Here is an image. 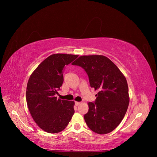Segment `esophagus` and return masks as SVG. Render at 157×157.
<instances>
[{
  "label": "esophagus",
  "mask_w": 157,
  "mask_h": 157,
  "mask_svg": "<svg viewBox=\"0 0 157 157\" xmlns=\"http://www.w3.org/2000/svg\"><path fill=\"white\" fill-rule=\"evenodd\" d=\"M75 104H76V105H79L81 104V102H75Z\"/></svg>",
  "instance_id": "34e87169"
}]
</instances>
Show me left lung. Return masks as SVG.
Returning a JSON list of instances; mask_svg holds the SVG:
<instances>
[{
	"mask_svg": "<svg viewBox=\"0 0 157 157\" xmlns=\"http://www.w3.org/2000/svg\"><path fill=\"white\" fill-rule=\"evenodd\" d=\"M72 65L83 68L90 86L99 91L95 102L88 103V112L84 116L86 125L98 134L111 132L124 118L129 104L125 77L103 55L81 56Z\"/></svg>",
	"mask_w": 157,
	"mask_h": 157,
	"instance_id": "obj_1",
	"label": "left lung"
}]
</instances>
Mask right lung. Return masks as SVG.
<instances>
[{
  "mask_svg": "<svg viewBox=\"0 0 157 157\" xmlns=\"http://www.w3.org/2000/svg\"><path fill=\"white\" fill-rule=\"evenodd\" d=\"M78 56L52 55L39 65L29 79L26 99L29 111L37 125L46 132L62 131L74 113V101L61 100L55 96L63 83L64 67Z\"/></svg>",
  "mask_w": 157,
  "mask_h": 157,
  "instance_id": "obj_1",
  "label": "right lung"
}]
</instances>
